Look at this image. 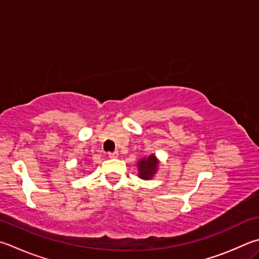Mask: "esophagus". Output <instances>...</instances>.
<instances>
[{
  "label": "esophagus",
  "instance_id": "obj_1",
  "mask_svg": "<svg viewBox=\"0 0 259 259\" xmlns=\"http://www.w3.org/2000/svg\"><path fill=\"white\" fill-rule=\"evenodd\" d=\"M107 156H109L110 158H116L117 156H119V153H117L116 150H115V152H113V153H109V154H107Z\"/></svg>",
  "mask_w": 259,
  "mask_h": 259
}]
</instances>
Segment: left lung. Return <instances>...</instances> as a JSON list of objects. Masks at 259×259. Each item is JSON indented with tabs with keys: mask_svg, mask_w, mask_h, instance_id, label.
<instances>
[{
	"mask_svg": "<svg viewBox=\"0 0 259 259\" xmlns=\"http://www.w3.org/2000/svg\"><path fill=\"white\" fill-rule=\"evenodd\" d=\"M159 166V159L155 156V154H150L148 156L143 157L137 162L138 177L143 180H152L156 175Z\"/></svg>",
	"mask_w": 259,
	"mask_h": 259,
	"instance_id": "8db88e82",
	"label": "left lung"
}]
</instances>
